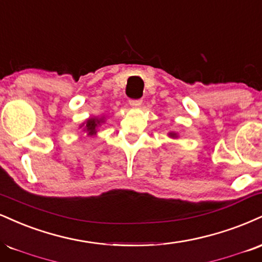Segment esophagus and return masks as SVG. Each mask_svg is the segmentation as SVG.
Listing matches in <instances>:
<instances>
[{"mask_svg":"<svg viewBox=\"0 0 262 262\" xmlns=\"http://www.w3.org/2000/svg\"><path fill=\"white\" fill-rule=\"evenodd\" d=\"M141 102H143V101H141L140 99H138V100H134V99L129 100V103H130V106H133V107H137V106L141 105Z\"/></svg>","mask_w":262,"mask_h":262,"instance_id":"obj_1","label":"esophagus"}]
</instances>
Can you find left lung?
Wrapping results in <instances>:
<instances>
[{
	"label": "left lung",
	"mask_w": 262,
	"mask_h": 262,
	"mask_svg": "<svg viewBox=\"0 0 262 262\" xmlns=\"http://www.w3.org/2000/svg\"><path fill=\"white\" fill-rule=\"evenodd\" d=\"M174 135H176V134H173V133H171V137H174Z\"/></svg>",
	"instance_id": "left-lung-1"
}]
</instances>
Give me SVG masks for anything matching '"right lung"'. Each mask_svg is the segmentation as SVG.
Returning a JSON list of instances; mask_svg holds the SVG:
<instances>
[{"label": "right lung", "mask_w": 262, "mask_h": 262, "mask_svg": "<svg viewBox=\"0 0 262 262\" xmlns=\"http://www.w3.org/2000/svg\"><path fill=\"white\" fill-rule=\"evenodd\" d=\"M101 122H102V119H95V118L88 119L86 125H85V130L88 132V134H89V135L95 134L96 133V128L99 127Z\"/></svg>", "instance_id": "right-lung-1"}]
</instances>
